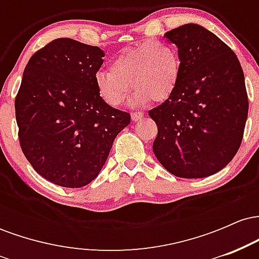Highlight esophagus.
I'll list each match as a JSON object with an SVG mask.
<instances>
[{
    "mask_svg": "<svg viewBox=\"0 0 259 259\" xmlns=\"http://www.w3.org/2000/svg\"><path fill=\"white\" fill-rule=\"evenodd\" d=\"M142 117H144V112H133L132 113V119L134 121L140 120Z\"/></svg>",
    "mask_w": 259,
    "mask_h": 259,
    "instance_id": "1",
    "label": "esophagus"
}]
</instances>
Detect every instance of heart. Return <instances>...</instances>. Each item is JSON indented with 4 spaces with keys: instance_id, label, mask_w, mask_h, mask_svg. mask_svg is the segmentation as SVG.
Masks as SVG:
<instances>
[{
    "instance_id": "b5f03b06",
    "label": "heart",
    "mask_w": 259,
    "mask_h": 259,
    "mask_svg": "<svg viewBox=\"0 0 259 259\" xmlns=\"http://www.w3.org/2000/svg\"><path fill=\"white\" fill-rule=\"evenodd\" d=\"M179 76V53L173 45L156 40L123 50L111 62L109 70L96 73L95 84L100 96L113 107L124 102L133 86L130 101L141 106L152 99L157 102L169 99Z\"/></svg>"
}]
</instances>
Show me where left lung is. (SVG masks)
<instances>
[{"label": "left lung", "mask_w": 259, "mask_h": 259, "mask_svg": "<svg viewBox=\"0 0 259 259\" xmlns=\"http://www.w3.org/2000/svg\"><path fill=\"white\" fill-rule=\"evenodd\" d=\"M164 36L178 47L180 76L173 95L148 112L158 127L153 153L175 177H209L229 164L242 141L248 99L241 64L198 24Z\"/></svg>", "instance_id": "1"}]
</instances>
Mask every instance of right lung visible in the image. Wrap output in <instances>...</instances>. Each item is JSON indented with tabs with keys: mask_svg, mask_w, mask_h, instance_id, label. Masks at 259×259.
<instances>
[{
	"mask_svg": "<svg viewBox=\"0 0 259 259\" xmlns=\"http://www.w3.org/2000/svg\"><path fill=\"white\" fill-rule=\"evenodd\" d=\"M105 52L57 38L31 56L16 97L20 147L41 177L81 187L99 175L130 114L107 105L95 75Z\"/></svg>",
	"mask_w": 259,
	"mask_h": 259,
	"instance_id": "right-lung-1",
	"label": "right lung"
}]
</instances>
